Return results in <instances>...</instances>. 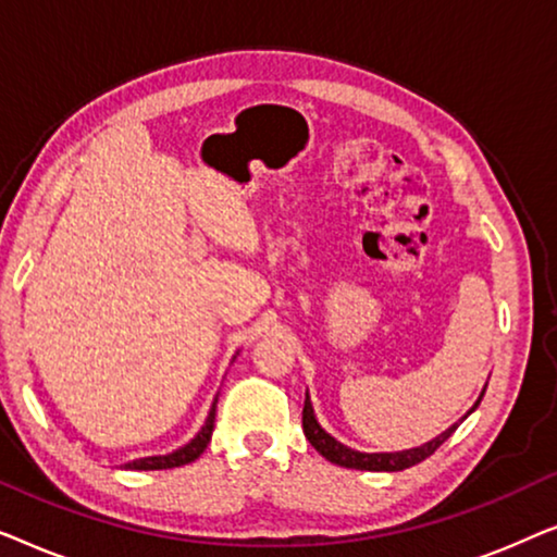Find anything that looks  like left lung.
Listing matches in <instances>:
<instances>
[{
    "label": "left lung",
    "instance_id": "8db88e82",
    "mask_svg": "<svg viewBox=\"0 0 557 557\" xmlns=\"http://www.w3.org/2000/svg\"><path fill=\"white\" fill-rule=\"evenodd\" d=\"M484 391H486V387H484ZM484 391H482V395H479V400L474 403V408H471L469 413H474L479 403H482ZM467 416H463V418H467ZM463 418H461V421H463ZM459 423H454L451 429H446L444 433H441V436H436V438L429 441V444H423V446L406 448V451H391V454H364V451H355V448L339 444L337 438L330 436V433H326L322 425H319L317 416H314V408H311L309 393H307V400H304V413H301L304 436L309 438V444L314 446L317 451L322 454L326 461L337 463V467L360 469V471H403V469L416 467V463H421L423 459H429V456L436 451V448L444 444V441L451 436L456 429H459Z\"/></svg>",
    "mask_w": 557,
    "mask_h": 557
}]
</instances>
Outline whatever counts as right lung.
<instances>
[{
    "mask_svg": "<svg viewBox=\"0 0 557 557\" xmlns=\"http://www.w3.org/2000/svg\"><path fill=\"white\" fill-rule=\"evenodd\" d=\"M215 406H218V398L212 403L210 413H208V421L200 431H197V436L185 444L177 451L166 454V456H147V459H136L132 463H126V469H136V471H157V469H174V467H185V463L195 461L197 456H200L205 448H208L210 438H212V429H215Z\"/></svg>",
    "mask_w": 557,
    "mask_h": 557,
    "instance_id": "right-lung-1",
    "label": "right lung"
}]
</instances>
